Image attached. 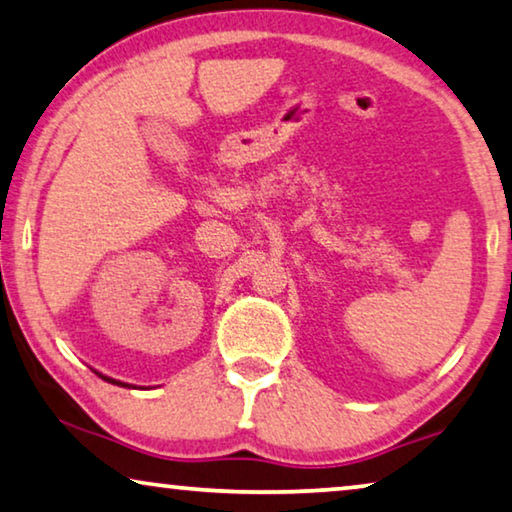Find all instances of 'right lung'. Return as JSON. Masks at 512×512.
<instances>
[{"label":"right lung","mask_w":512,"mask_h":512,"mask_svg":"<svg viewBox=\"0 0 512 512\" xmlns=\"http://www.w3.org/2000/svg\"><path fill=\"white\" fill-rule=\"evenodd\" d=\"M103 377V375H101ZM105 381H112V384H117V386H128V384H124V381H117V379H110V377H103Z\"/></svg>","instance_id":"add662e5"}]
</instances>
